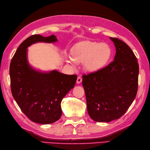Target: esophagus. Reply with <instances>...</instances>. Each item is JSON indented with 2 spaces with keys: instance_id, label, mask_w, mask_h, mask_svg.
Segmentation results:
<instances>
[{
  "instance_id": "1",
  "label": "esophagus",
  "mask_w": 150,
  "mask_h": 150,
  "mask_svg": "<svg viewBox=\"0 0 150 150\" xmlns=\"http://www.w3.org/2000/svg\"><path fill=\"white\" fill-rule=\"evenodd\" d=\"M81 82H82V78L81 77H78L77 79V83L79 84L81 83Z\"/></svg>"
}]
</instances>
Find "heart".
Segmentation results:
<instances>
[{
    "label": "heart",
    "instance_id": "heart-1",
    "mask_svg": "<svg viewBox=\"0 0 150 150\" xmlns=\"http://www.w3.org/2000/svg\"><path fill=\"white\" fill-rule=\"evenodd\" d=\"M112 51L106 43L84 41L73 46L71 57H66V62L75 69L77 62H82L83 69L87 72H95L106 66L111 59Z\"/></svg>",
    "mask_w": 150,
    "mask_h": 150
}]
</instances>
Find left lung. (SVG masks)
Here are the masks:
<instances>
[{
    "label": "left lung",
    "instance_id": "obj_1",
    "mask_svg": "<svg viewBox=\"0 0 150 150\" xmlns=\"http://www.w3.org/2000/svg\"><path fill=\"white\" fill-rule=\"evenodd\" d=\"M116 54L113 61L97 71L82 76L87 110L96 122H110L122 116L137 93L139 67L131 48L110 37Z\"/></svg>",
    "mask_w": 150,
    "mask_h": 150
}]
</instances>
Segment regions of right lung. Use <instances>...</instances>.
Returning a JSON list of instances; mask_svg holds the SVG:
<instances>
[{"mask_svg": "<svg viewBox=\"0 0 150 150\" xmlns=\"http://www.w3.org/2000/svg\"><path fill=\"white\" fill-rule=\"evenodd\" d=\"M58 41L52 35H34L21 44L9 66L12 95L22 112L34 122L49 124L62 115L61 101L75 86L76 75H66L56 69L40 71L31 66L28 59V47L38 42Z\"/></svg>", "mask_w": 150, "mask_h": 150, "instance_id": "add662e5", "label": "right lung"}]
</instances>
